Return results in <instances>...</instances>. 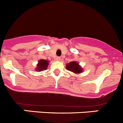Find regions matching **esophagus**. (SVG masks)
<instances>
[{
  "mask_svg": "<svg viewBox=\"0 0 123 123\" xmlns=\"http://www.w3.org/2000/svg\"><path fill=\"white\" fill-rule=\"evenodd\" d=\"M56 60L57 61H60L61 60V57H56Z\"/></svg>",
  "mask_w": 123,
  "mask_h": 123,
  "instance_id": "esophagus-1",
  "label": "esophagus"
}]
</instances>
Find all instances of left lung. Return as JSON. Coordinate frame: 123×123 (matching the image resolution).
<instances>
[{
    "mask_svg": "<svg viewBox=\"0 0 123 123\" xmlns=\"http://www.w3.org/2000/svg\"><path fill=\"white\" fill-rule=\"evenodd\" d=\"M66 68L68 71H71L75 74H80L83 72V69L76 62H71L69 63L66 64Z\"/></svg>",
    "mask_w": 123,
    "mask_h": 123,
    "instance_id": "obj_1",
    "label": "left lung"
}]
</instances>
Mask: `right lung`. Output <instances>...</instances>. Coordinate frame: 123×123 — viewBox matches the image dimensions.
Returning a JSON list of instances; mask_svg holds the SVG:
<instances>
[{
    "mask_svg": "<svg viewBox=\"0 0 123 123\" xmlns=\"http://www.w3.org/2000/svg\"><path fill=\"white\" fill-rule=\"evenodd\" d=\"M48 61L46 60H40L38 61V64L37 65V68L36 69V70L37 72H40L43 70H46L48 68Z\"/></svg>",
    "mask_w": 123,
    "mask_h": 123,
    "instance_id": "1",
    "label": "right lung"
}]
</instances>
